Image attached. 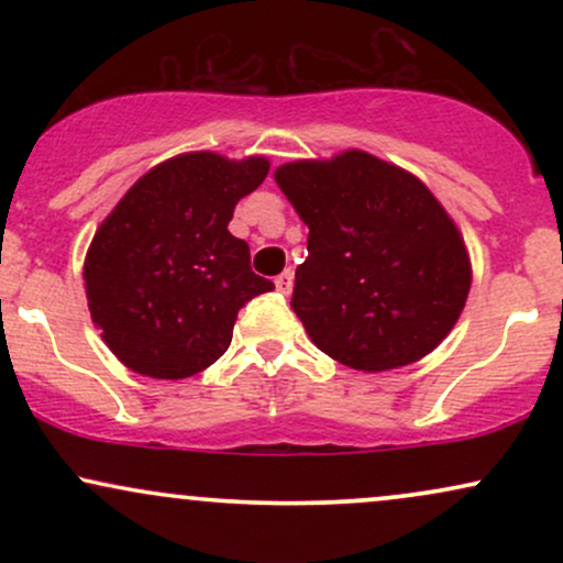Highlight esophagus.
Returning a JSON list of instances; mask_svg holds the SVG:
<instances>
[{"mask_svg": "<svg viewBox=\"0 0 563 563\" xmlns=\"http://www.w3.org/2000/svg\"><path fill=\"white\" fill-rule=\"evenodd\" d=\"M275 288L280 290V294H290V288H294V273L290 269H286V273H280L275 277Z\"/></svg>", "mask_w": 563, "mask_h": 563, "instance_id": "obj_1", "label": "esophagus"}]
</instances>
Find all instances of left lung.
<instances>
[{
	"label": "left lung",
	"instance_id": "8db88e82",
	"mask_svg": "<svg viewBox=\"0 0 563 563\" xmlns=\"http://www.w3.org/2000/svg\"><path fill=\"white\" fill-rule=\"evenodd\" d=\"M275 183L309 228L290 307L320 352L380 373L426 357L452 331L471 264L421 179L346 151L280 166Z\"/></svg>",
	"mask_w": 563,
	"mask_h": 563
}]
</instances>
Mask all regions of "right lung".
<instances>
[{"instance_id": "1", "label": "right lung", "mask_w": 563, "mask_h": 563, "mask_svg": "<svg viewBox=\"0 0 563 563\" xmlns=\"http://www.w3.org/2000/svg\"><path fill=\"white\" fill-rule=\"evenodd\" d=\"M267 172L264 158L185 153L140 177L95 232L89 314L129 371L169 380L206 371L228 352L241 307L275 288L228 230Z\"/></svg>"}]
</instances>
